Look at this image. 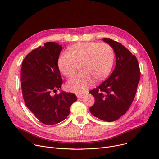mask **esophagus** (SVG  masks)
I'll return each instance as SVG.
<instances>
[{"mask_svg":"<svg viewBox=\"0 0 159 159\" xmlns=\"http://www.w3.org/2000/svg\"><path fill=\"white\" fill-rule=\"evenodd\" d=\"M77 98H78L79 99H80V98H82L83 97H84V95H82V94H78V95H77Z\"/></svg>","mask_w":159,"mask_h":159,"instance_id":"esophagus-1","label":"esophagus"}]
</instances>
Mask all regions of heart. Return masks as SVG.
<instances>
[{
	"instance_id": "obj_1",
	"label": "heart",
	"mask_w": 159,
	"mask_h": 159,
	"mask_svg": "<svg viewBox=\"0 0 159 159\" xmlns=\"http://www.w3.org/2000/svg\"><path fill=\"white\" fill-rule=\"evenodd\" d=\"M115 61L113 48L106 43L95 42L82 43L68 48L58 59V67L66 77H71L79 66L81 72L67 83L68 89L75 93H82L91 85L93 80L100 82L111 72Z\"/></svg>"
}]
</instances>
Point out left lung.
Listing matches in <instances>:
<instances>
[{
    "label": "left lung",
    "instance_id": "8db88e82",
    "mask_svg": "<svg viewBox=\"0 0 159 159\" xmlns=\"http://www.w3.org/2000/svg\"><path fill=\"white\" fill-rule=\"evenodd\" d=\"M102 40L113 48L116 65L110 77L89 92L95 97V104L89 111L99 119L113 122L126 113L131 105L140 71L136 57L126 48L109 38Z\"/></svg>",
    "mask_w": 159,
    "mask_h": 159
}]
</instances>
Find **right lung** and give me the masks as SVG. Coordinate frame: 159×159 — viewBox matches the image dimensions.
Masks as SVG:
<instances>
[{"mask_svg": "<svg viewBox=\"0 0 159 159\" xmlns=\"http://www.w3.org/2000/svg\"><path fill=\"white\" fill-rule=\"evenodd\" d=\"M62 46L48 42L26 55L22 64L20 80L24 102L35 117L46 125L56 124L67 118L71 104L77 100L72 93L61 91L62 79L58 59Z\"/></svg>", "mask_w": 159, "mask_h": 159, "instance_id": "add662e5", "label": "right lung"}]
</instances>
